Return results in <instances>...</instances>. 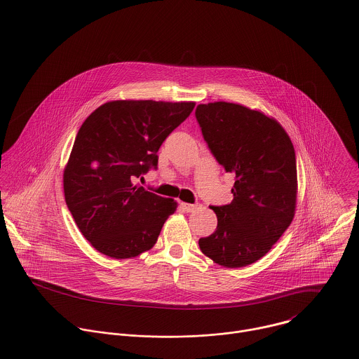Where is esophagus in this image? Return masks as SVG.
Masks as SVG:
<instances>
[{"mask_svg": "<svg viewBox=\"0 0 359 359\" xmlns=\"http://www.w3.org/2000/svg\"><path fill=\"white\" fill-rule=\"evenodd\" d=\"M180 208H182L183 211H186V212H192V211L196 208V205H189V203H180Z\"/></svg>", "mask_w": 359, "mask_h": 359, "instance_id": "1", "label": "esophagus"}]
</instances>
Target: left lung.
I'll return each mask as SVG.
<instances>
[{
	"label": "left lung",
	"instance_id": "1",
	"mask_svg": "<svg viewBox=\"0 0 359 359\" xmlns=\"http://www.w3.org/2000/svg\"><path fill=\"white\" fill-rule=\"evenodd\" d=\"M210 152L234 175L230 205H210L217 230L199 248L217 264L242 268L265 256L288 229L296 207V154L283 126L236 103L198 104Z\"/></svg>",
	"mask_w": 359,
	"mask_h": 359
}]
</instances>
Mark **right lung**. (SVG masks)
<instances>
[{
    "label": "right lung",
    "mask_w": 359,
    "mask_h": 359,
    "mask_svg": "<svg viewBox=\"0 0 359 359\" xmlns=\"http://www.w3.org/2000/svg\"><path fill=\"white\" fill-rule=\"evenodd\" d=\"M194 107L113 101L81 126L65 170V198L81 233L102 255L130 258L156 243L176 202L133 183L157 168V151Z\"/></svg>",
    "instance_id": "1"
}]
</instances>
